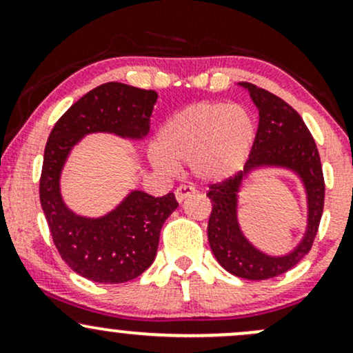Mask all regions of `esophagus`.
Returning a JSON list of instances; mask_svg holds the SVG:
<instances>
[{
  "label": "esophagus",
  "instance_id": "obj_1",
  "mask_svg": "<svg viewBox=\"0 0 353 353\" xmlns=\"http://www.w3.org/2000/svg\"><path fill=\"white\" fill-rule=\"evenodd\" d=\"M176 199L177 202H182L185 199V197L192 196V194H196V189L192 188V185H179V188L176 189Z\"/></svg>",
  "mask_w": 353,
  "mask_h": 353
}]
</instances>
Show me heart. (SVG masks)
<instances>
[{
	"mask_svg": "<svg viewBox=\"0 0 353 353\" xmlns=\"http://www.w3.org/2000/svg\"><path fill=\"white\" fill-rule=\"evenodd\" d=\"M255 134L257 124L249 109L205 101L181 109L161 125L151 157L163 171L189 161L194 177L221 182L241 171Z\"/></svg>",
	"mask_w": 353,
	"mask_h": 353,
	"instance_id": "obj_1",
	"label": "heart"
}]
</instances>
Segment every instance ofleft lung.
I'll return each instance as SVG.
<instances>
[{"label":"left lung","instance_id":"left-lung-1","mask_svg":"<svg viewBox=\"0 0 353 353\" xmlns=\"http://www.w3.org/2000/svg\"><path fill=\"white\" fill-rule=\"evenodd\" d=\"M241 86L250 92L259 109L257 134L244 171L209 185L208 197L212 202V210L208 237L217 262L228 272L249 281H265L285 274L310 252L323 212L325 182L319 149L301 114L265 89L250 83H241ZM267 165L297 172L304 182L310 204L306 236L292 253L282 258H272L255 250L243 237L236 222V192L241 181L254 168Z\"/></svg>","mask_w":353,"mask_h":353}]
</instances>
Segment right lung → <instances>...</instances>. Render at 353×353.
I'll use <instances>...</instances> for the list:
<instances>
[{
  "mask_svg": "<svg viewBox=\"0 0 353 353\" xmlns=\"http://www.w3.org/2000/svg\"><path fill=\"white\" fill-rule=\"evenodd\" d=\"M156 101L157 92L151 89L101 84L76 101L48 137L39 179L43 212L61 259L92 282L123 283L139 277L152 264L163 224L179 204L172 192L154 197L132 190L106 216L83 217L63 202L61 171L71 149L91 132L143 139Z\"/></svg>",
  "mask_w": 353,
  "mask_h": 353,
  "instance_id": "add662e5",
  "label": "right lung"
}]
</instances>
